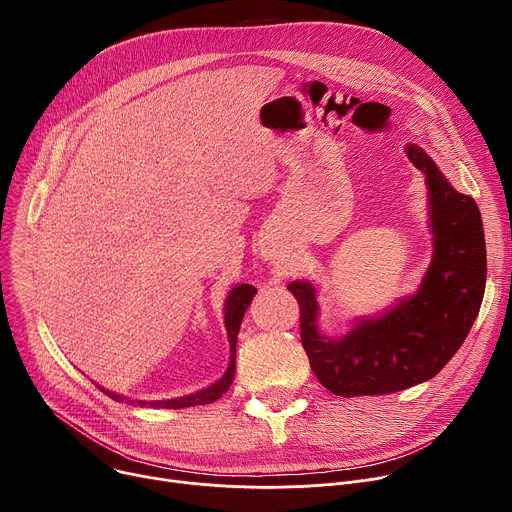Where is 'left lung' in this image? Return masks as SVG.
<instances>
[{"label":"left lung","mask_w":512,"mask_h":512,"mask_svg":"<svg viewBox=\"0 0 512 512\" xmlns=\"http://www.w3.org/2000/svg\"><path fill=\"white\" fill-rule=\"evenodd\" d=\"M423 172L433 235L431 263L415 294L379 316L356 318L346 334L318 328V289L291 281L300 304L302 344L318 381L334 395H387L440 373L466 340L486 287V245L474 198L458 192L415 143L405 145Z\"/></svg>","instance_id":"left-lung-1"}]
</instances>
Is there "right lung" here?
<instances>
[{
    "instance_id": "obj_1",
    "label": "right lung",
    "mask_w": 512,
    "mask_h": 512,
    "mask_svg": "<svg viewBox=\"0 0 512 512\" xmlns=\"http://www.w3.org/2000/svg\"><path fill=\"white\" fill-rule=\"evenodd\" d=\"M257 294V289L249 283H239L235 285L229 296L225 300V328H227V338H229V346H231V356H229V367L225 371V375L210 383L208 387L196 391V393H190V395H184V397H176V399H164V401H135L139 405H152V407H164V409H182V407H194V405H206V403H212L216 399H221L233 379H235V356H237V336H239V328H241V322H243V316L253 300V296ZM107 397H111L113 401H119V403H133L129 397H123V395H117L109 389H103L101 385H97Z\"/></svg>"
}]
</instances>
